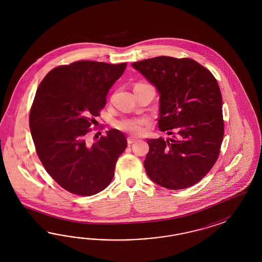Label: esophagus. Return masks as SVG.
<instances>
[{"label":"esophagus","instance_id":"34e87169","mask_svg":"<svg viewBox=\"0 0 262 262\" xmlns=\"http://www.w3.org/2000/svg\"><path fill=\"white\" fill-rule=\"evenodd\" d=\"M135 140H136V139L134 138V137H128V138H127V144H128V145H130V144H133V143L135 142Z\"/></svg>","mask_w":262,"mask_h":262}]
</instances>
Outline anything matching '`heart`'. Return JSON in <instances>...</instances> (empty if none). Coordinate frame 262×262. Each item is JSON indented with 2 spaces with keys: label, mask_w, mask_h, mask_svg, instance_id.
Wrapping results in <instances>:
<instances>
[{
  "label": "heart",
  "mask_w": 262,
  "mask_h": 262,
  "mask_svg": "<svg viewBox=\"0 0 262 262\" xmlns=\"http://www.w3.org/2000/svg\"><path fill=\"white\" fill-rule=\"evenodd\" d=\"M142 84H146V83H137L136 85H142ZM147 125H149V119L145 117L126 118V119L120 120L116 123V127L119 129L134 135H143L145 133V127Z\"/></svg>",
  "instance_id": "heart-1"
}]
</instances>
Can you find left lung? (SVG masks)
Returning a JSON list of instances; mask_svg holds the SVG:
<instances>
[{
  "instance_id": "8db88e82",
  "label": "left lung",
  "mask_w": 262,
  "mask_h": 262,
  "mask_svg": "<svg viewBox=\"0 0 262 262\" xmlns=\"http://www.w3.org/2000/svg\"><path fill=\"white\" fill-rule=\"evenodd\" d=\"M159 92V127L172 137L148 139V177L168 189L199 183L219 157L223 137L222 95L218 82L191 58L158 56L133 63Z\"/></svg>"
}]
</instances>
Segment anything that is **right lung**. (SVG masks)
Here are the masks:
<instances>
[{
  "label": "right lung",
  "mask_w": 262,
  "mask_h": 262,
  "mask_svg": "<svg viewBox=\"0 0 262 262\" xmlns=\"http://www.w3.org/2000/svg\"><path fill=\"white\" fill-rule=\"evenodd\" d=\"M126 67L75 61L51 70L37 88L30 112L36 154L48 174L72 194L92 196L103 190L127 148L126 136L115 128L93 144L88 141L94 117Z\"/></svg>",
  "instance_id": "right-lung-1"
}]
</instances>
